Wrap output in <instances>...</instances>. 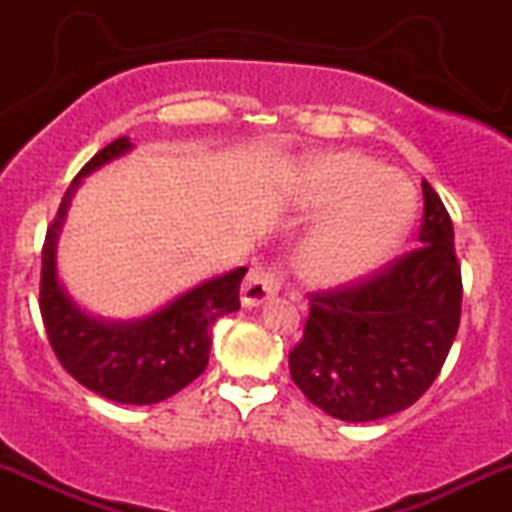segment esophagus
Instances as JSON below:
<instances>
[{
    "label": "esophagus",
    "instance_id": "34e87169",
    "mask_svg": "<svg viewBox=\"0 0 512 512\" xmlns=\"http://www.w3.org/2000/svg\"><path fill=\"white\" fill-rule=\"evenodd\" d=\"M281 284H284V272L276 264H257L245 276L243 289H240V301H243L245 308H255V305L264 303L267 298H274Z\"/></svg>",
    "mask_w": 512,
    "mask_h": 512
}]
</instances>
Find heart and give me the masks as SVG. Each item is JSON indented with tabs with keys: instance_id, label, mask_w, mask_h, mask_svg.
Here are the masks:
<instances>
[{
	"instance_id": "1",
	"label": "heart",
	"mask_w": 512,
	"mask_h": 512,
	"mask_svg": "<svg viewBox=\"0 0 512 512\" xmlns=\"http://www.w3.org/2000/svg\"><path fill=\"white\" fill-rule=\"evenodd\" d=\"M301 204L327 214L296 255L301 274L317 284H346L380 267L407 236L416 209L407 180L358 154L308 161Z\"/></svg>"
}]
</instances>
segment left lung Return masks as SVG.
Returning a JSON list of instances; mask_svg holds the SVG:
<instances>
[{"label": "left lung", "mask_w": 512, "mask_h": 512, "mask_svg": "<svg viewBox=\"0 0 512 512\" xmlns=\"http://www.w3.org/2000/svg\"><path fill=\"white\" fill-rule=\"evenodd\" d=\"M419 248L373 274L313 291L301 342L289 354L293 383L334 419H385L411 407L438 378L462 310L455 233L424 180Z\"/></svg>", "instance_id": "obj_1"}]
</instances>
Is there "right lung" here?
<instances>
[{"label":"right lung","mask_w":512,"mask_h":512,"mask_svg":"<svg viewBox=\"0 0 512 512\" xmlns=\"http://www.w3.org/2000/svg\"><path fill=\"white\" fill-rule=\"evenodd\" d=\"M132 149L127 137L98 151L64 192L43 243L40 315L57 361L91 392L120 404H156L173 397L204 373L211 325L240 308V281L248 269L204 281L158 313L134 322H101L81 313L57 281L55 245L79 180Z\"/></svg>","instance_id":"add662e5"}]
</instances>
